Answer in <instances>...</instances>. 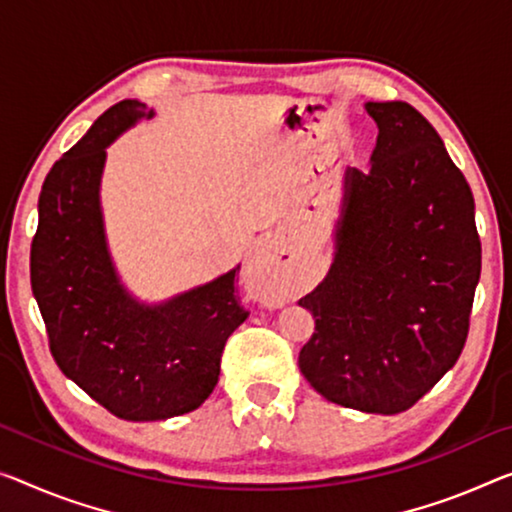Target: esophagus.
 <instances>
[{
  "instance_id": "obj_1",
  "label": "esophagus",
  "mask_w": 512,
  "mask_h": 512,
  "mask_svg": "<svg viewBox=\"0 0 512 512\" xmlns=\"http://www.w3.org/2000/svg\"><path fill=\"white\" fill-rule=\"evenodd\" d=\"M263 265H265L263 261H258V263H256V267H258V270H261V267H263Z\"/></svg>"
}]
</instances>
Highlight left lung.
I'll list each match as a JSON object with an SVG mask.
<instances>
[{
  "label": "left lung",
  "instance_id": "obj_1",
  "mask_svg": "<svg viewBox=\"0 0 512 512\" xmlns=\"http://www.w3.org/2000/svg\"><path fill=\"white\" fill-rule=\"evenodd\" d=\"M371 169H348L334 263L300 300L316 332L300 371L320 396L398 414L442 380L469 334L481 277L474 196L435 128L407 102H366Z\"/></svg>",
  "mask_w": 512,
  "mask_h": 512
}]
</instances>
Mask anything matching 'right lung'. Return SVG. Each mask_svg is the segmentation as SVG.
<instances>
[{
    "label": "right lung",
    "instance_id": "obj_1",
    "mask_svg": "<svg viewBox=\"0 0 512 512\" xmlns=\"http://www.w3.org/2000/svg\"><path fill=\"white\" fill-rule=\"evenodd\" d=\"M153 109L109 107L47 174L31 242V290L61 373L125 421L187 414L219 380L222 352L249 311L235 297L240 265L148 306L119 281L100 210L105 148Z\"/></svg>",
    "mask_w": 512,
    "mask_h": 512
}]
</instances>
